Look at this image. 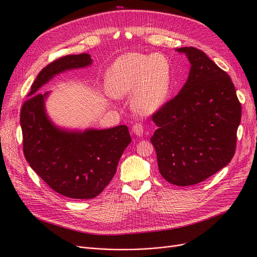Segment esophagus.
<instances>
[{"label": "esophagus", "mask_w": 257, "mask_h": 257, "mask_svg": "<svg viewBox=\"0 0 257 257\" xmlns=\"http://www.w3.org/2000/svg\"><path fill=\"white\" fill-rule=\"evenodd\" d=\"M132 132L138 137H142L144 134V126L142 125V123L138 122L136 123V125H134V127H132Z\"/></svg>", "instance_id": "34e87169"}]
</instances>
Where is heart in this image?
<instances>
[{
  "label": "heart",
  "instance_id": "obj_1",
  "mask_svg": "<svg viewBox=\"0 0 257 257\" xmlns=\"http://www.w3.org/2000/svg\"><path fill=\"white\" fill-rule=\"evenodd\" d=\"M106 83L114 97L131 94V108L140 115H149L163 106L172 84V69L162 54H123L106 75Z\"/></svg>",
  "mask_w": 257,
  "mask_h": 257
}]
</instances>
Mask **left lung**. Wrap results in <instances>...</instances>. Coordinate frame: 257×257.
<instances>
[{
	"instance_id": "8db88e82",
	"label": "left lung",
	"mask_w": 257,
	"mask_h": 257,
	"mask_svg": "<svg viewBox=\"0 0 257 257\" xmlns=\"http://www.w3.org/2000/svg\"><path fill=\"white\" fill-rule=\"evenodd\" d=\"M192 64L178 95L156 111L155 146L160 174L178 186L198 184L235 155L241 104L232 79L202 51L180 47Z\"/></svg>"
}]
</instances>
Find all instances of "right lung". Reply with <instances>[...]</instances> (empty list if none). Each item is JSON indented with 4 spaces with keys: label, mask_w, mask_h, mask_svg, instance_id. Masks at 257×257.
Returning a JSON list of instances; mask_svg holds the SVG:
<instances>
[{
    "label": "right lung",
    "mask_w": 257,
    "mask_h": 257,
    "mask_svg": "<svg viewBox=\"0 0 257 257\" xmlns=\"http://www.w3.org/2000/svg\"><path fill=\"white\" fill-rule=\"evenodd\" d=\"M91 63L89 54H79L47 64L38 74L20 114L26 161L53 191L73 199L98 196L115 175L118 161L131 142L125 125L76 132L57 128L47 118V93L37 91L56 74Z\"/></svg>",
    "instance_id": "1"
}]
</instances>
